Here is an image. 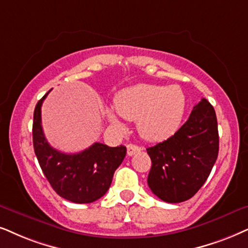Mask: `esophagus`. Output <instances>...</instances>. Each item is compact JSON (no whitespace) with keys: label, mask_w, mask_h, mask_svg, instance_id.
<instances>
[{"label":"esophagus","mask_w":248,"mask_h":248,"mask_svg":"<svg viewBox=\"0 0 248 248\" xmlns=\"http://www.w3.org/2000/svg\"><path fill=\"white\" fill-rule=\"evenodd\" d=\"M139 151H140V147L139 145H135V144H128L127 145V155L129 156L134 155Z\"/></svg>","instance_id":"obj_1"}]
</instances>
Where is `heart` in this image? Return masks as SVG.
<instances>
[{
  "label": "heart",
  "instance_id": "b5f03b06",
  "mask_svg": "<svg viewBox=\"0 0 248 248\" xmlns=\"http://www.w3.org/2000/svg\"><path fill=\"white\" fill-rule=\"evenodd\" d=\"M114 106L122 118L137 120V129L143 139L161 140L180 127L186 98L178 86L140 83L121 90L115 97ZM106 115L115 126H121L112 109H108Z\"/></svg>",
  "mask_w": 248,
  "mask_h": 248
}]
</instances>
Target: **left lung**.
<instances>
[{
    "label": "left lung",
    "instance_id": "left-lung-1",
    "mask_svg": "<svg viewBox=\"0 0 248 248\" xmlns=\"http://www.w3.org/2000/svg\"><path fill=\"white\" fill-rule=\"evenodd\" d=\"M152 161L147 184L166 202L192 198L211 174L218 155L215 109L202 98L186 124L164 142L147 147Z\"/></svg>",
    "mask_w": 248,
    "mask_h": 248
}]
</instances>
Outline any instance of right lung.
I'll return each mask as SVG.
<instances>
[{
  "instance_id": "right-lung-1",
  "label": "right lung",
  "mask_w": 248,
  "mask_h": 248,
  "mask_svg": "<svg viewBox=\"0 0 248 248\" xmlns=\"http://www.w3.org/2000/svg\"><path fill=\"white\" fill-rule=\"evenodd\" d=\"M49 92L37 102L34 109L33 145L40 167L52 189L64 199L75 203L95 202L108 190L115 169L126 156V146L109 147L93 143L74 155L62 153L50 146L41 124V106Z\"/></svg>"
}]
</instances>
